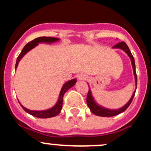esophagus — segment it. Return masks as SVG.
<instances>
[{
	"label": "esophagus",
	"instance_id": "34e87169",
	"mask_svg": "<svg viewBox=\"0 0 151 151\" xmlns=\"http://www.w3.org/2000/svg\"><path fill=\"white\" fill-rule=\"evenodd\" d=\"M77 79L79 80H85L86 79V75L84 74H79V75L77 76Z\"/></svg>",
	"mask_w": 151,
	"mask_h": 151
}]
</instances>
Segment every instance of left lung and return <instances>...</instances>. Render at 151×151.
Returning a JSON list of instances; mask_svg holds the SVG:
<instances>
[{
	"label": "left lung",
	"instance_id": "obj_1",
	"mask_svg": "<svg viewBox=\"0 0 151 151\" xmlns=\"http://www.w3.org/2000/svg\"><path fill=\"white\" fill-rule=\"evenodd\" d=\"M113 48H119V49L123 50L129 56V58L131 60V64H132V67L133 70V74H134V76H135L136 85L137 86V75L136 72V65H135L134 58H133L132 54H131V51H130L129 47L127 46V45L126 44L125 42H119L116 45H115L113 47ZM135 93H136V91L133 92L131 99H130L129 101H128V103L126 104L124 106H123L122 108L117 109V110H110V109H107L104 108V107L102 106H99L94 101L92 95H91V90H90V88H89V91H88V93H87V97H86V104H87V106H89V108L90 109V110H91V111L92 112L93 114H95V115L99 116H103V117L114 116H116L118 114L125 111L126 109H127L128 107H129L130 104H131V102H132L133 99L134 97Z\"/></svg>",
	"mask_w": 151,
	"mask_h": 151
}]
</instances>
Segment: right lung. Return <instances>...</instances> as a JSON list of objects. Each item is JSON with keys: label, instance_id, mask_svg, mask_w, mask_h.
<instances>
[{"label": "right lung", "instance_id": "add662e5", "mask_svg": "<svg viewBox=\"0 0 151 151\" xmlns=\"http://www.w3.org/2000/svg\"><path fill=\"white\" fill-rule=\"evenodd\" d=\"M59 39L56 37H40L36 38V39L33 40L31 42L27 43L26 45L24 47L23 49L21 51L20 55H18V58L16 60V64H15V69L17 68L18 65V62H20V60L22 58V57L25 55L26 53L28 51H30V50H32V48H34L35 47L37 46L38 43L40 42H47V43H51L53 42H56L58 41ZM76 79H72V80L67 81L63 86H62L61 91H60V96H59V99L57 104H55L52 108L47 109V110L45 111H31L29 109L25 108L23 106L21 105L22 108L27 113H28L30 115L34 116L37 118H42V119H47V118H50V117H54L56 116L57 115H58L60 114V112L61 111L62 108V102H63V97L64 95L66 93V91L68 89H70L72 86H73L75 84Z\"/></svg>", "mask_w": 151, "mask_h": 151}]
</instances>
